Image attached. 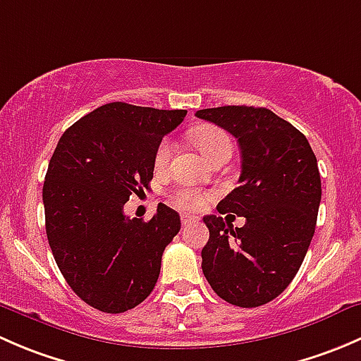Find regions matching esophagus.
I'll list each match as a JSON object with an SVG mask.
<instances>
[{"label": "esophagus", "mask_w": 361, "mask_h": 361, "mask_svg": "<svg viewBox=\"0 0 361 361\" xmlns=\"http://www.w3.org/2000/svg\"><path fill=\"white\" fill-rule=\"evenodd\" d=\"M197 220H199V218L192 216V214H181V224H183V225L194 224V221H197Z\"/></svg>", "instance_id": "esophagus-1"}]
</instances>
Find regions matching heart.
Segmentation results:
<instances>
[{
  "mask_svg": "<svg viewBox=\"0 0 361 361\" xmlns=\"http://www.w3.org/2000/svg\"><path fill=\"white\" fill-rule=\"evenodd\" d=\"M194 141L199 147V150L204 154V157L209 160H213L214 155L220 150L231 147V137L221 129H214V127H206V129L197 130L194 134ZM171 155H173V143H171V140H162L157 150H155V169H166L171 160ZM171 201H173L174 206L180 207V209L194 211L202 207L204 201H206V195L194 187H181L171 195Z\"/></svg>",
  "mask_w": 361,
  "mask_h": 361,
  "instance_id": "heart-1",
  "label": "heart"
}]
</instances>
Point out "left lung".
I'll return each instance as SVG.
<instances>
[{"label": "left lung", "mask_w": 361, "mask_h": 361, "mask_svg": "<svg viewBox=\"0 0 361 361\" xmlns=\"http://www.w3.org/2000/svg\"><path fill=\"white\" fill-rule=\"evenodd\" d=\"M195 116L238 140L239 187L216 209L247 218L234 229L219 214L204 216L202 272L225 302L258 307L285 292L311 245L322 201L318 160L307 137L267 108H206Z\"/></svg>", "instance_id": "1"}]
</instances>
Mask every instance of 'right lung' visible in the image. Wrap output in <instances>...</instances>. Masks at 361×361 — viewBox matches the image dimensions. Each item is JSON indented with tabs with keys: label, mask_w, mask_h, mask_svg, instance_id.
<instances>
[{
	"label": "right lung",
	"mask_w": 361,
	"mask_h": 361,
	"mask_svg": "<svg viewBox=\"0 0 361 361\" xmlns=\"http://www.w3.org/2000/svg\"><path fill=\"white\" fill-rule=\"evenodd\" d=\"M187 110L108 103L61 136L43 183L45 228L71 290L110 314L129 311L154 290L180 214L160 202L148 221L123 204L154 178L155 150Z\"/></svg>",
	"instance_id": "add662e5"
}]
</instances>
